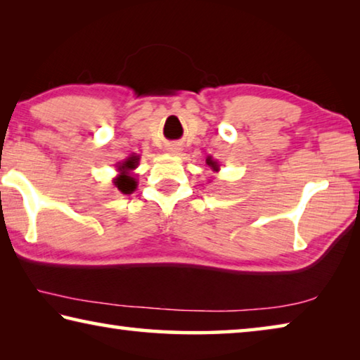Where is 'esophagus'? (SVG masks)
<instances>
[{
	"label": "esophagus",
	"instance_id": "1",
	"mask_svg": "<svg viewBox=\"0 0 360 360\" xmlns=\"http://www.w3.org/2000/svg\"><path fill=\"white\" fill-rule=\"evenodd\" d=\"M167 149H168L169 154H179V152H181V148H179L178 144H172V146H168Z\"/></svg>",
	"mask_w": 360,
	"mask_h": 360
}]
</instances>
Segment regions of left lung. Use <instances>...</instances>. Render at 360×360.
<instances>
[{"mask_svg":"<svg viewBox=\"0 0 360 360\" xmlns=\"http://www.w3.org/2000/svg\"><path fill=\"white\" fill-rule=\"evenodd\" d=\"M206 163H208V165L211 167V169H214V172H219V163H217V162H214V160H212L211 157L206 158Z\"/></svg>","mask_w":360,"mask_h":360,"instance_id":"left-lung-1","label":"left lung"}]
</instances>
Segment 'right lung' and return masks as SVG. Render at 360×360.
<instances>
[{
	"mask_svg": "<svg viewBox=\"0 0 360 360\" xmlns=\"http://www.w3.org/2000/svg\"><path fill=\"white\" fill-rule=\"evenodd\" d=\"M139 162L138 155H131L127 158L124 163H120L117 167L119 176L114 179V186L119 188L122 193H131L136 188V179L130 174L131 169H135Z\"/></svg>",
	"mask_w": 360,
	"mask_h": 360,
	"instance_id": "add662e5",
	"label": "right lung"
}]
</instances>
